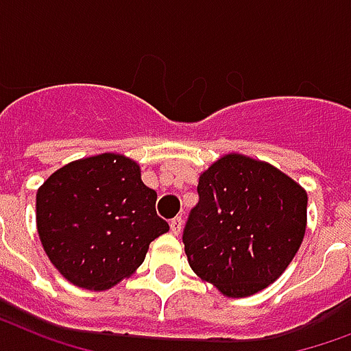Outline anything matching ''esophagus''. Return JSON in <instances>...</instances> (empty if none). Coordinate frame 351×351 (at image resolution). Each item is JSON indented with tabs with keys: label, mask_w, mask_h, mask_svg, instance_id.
Listing matches in <instances>:
<instances>
[{
	"label": "esophagus",
	"mask_w": 351,
	"mask_h": 351,
	"mask_svg": "<svg viewBox=\"0 0 351 351\" xmlns=\"http://www.w3.org/2000/svg\"><path fill=\"white\" fill-rule=\"evenodd\" d=\"M181 228H183V220H181V216H176L172 222H170V231H172L173 235H179Z\"/></svg>",
	"instance_id": "34e87169"
}]
</instances>
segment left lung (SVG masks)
I'll list each match as a JSON object with an SVG mask.
<instances>
[{"instance_id": "8db88e82", "label": "left lung", "mask_w": 351, "mask_h": 351, "mask_svg": "<svg viewBox=\"0 0 351 351\" xmlns=\"http://www.w3.org/2000/svg\"><path fill=\"white\" fill-rule=\"evenodd\" d=\"M199 202L183 244L194 272L229 298L263 291L302 246L307 192L276 166L241 154L213 162L197 181Z\"/></svg>"}]
</instances>
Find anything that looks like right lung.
Masks as SVG:
<instances>
[{"instance_id": "obj_1", "label": "right lung", "mask_w": 351, "mask_h": 351, "mask_svg": "<svg viewBox=\"0 0 351 351\" xmlns=\"http://www.w3.org/2000/svg\"><path fill=\"white\" fill-rule=\"evenodd\" d=\"M157 192L141 166L101 154L59 168L36 192V229L44 252L70 283L105 291L144 263L149 242L168 231L155 210Z\"/></svg>"}]
</instances>
